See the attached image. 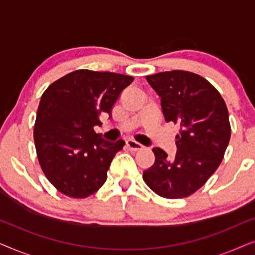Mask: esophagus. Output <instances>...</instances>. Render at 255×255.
I'll list each match as a JSON object with an SVG mask.
<instances>
[{
    "label": "esophagus",
    "instance_id": "esophagus-1",
    "mask_svg": "<svg viewBox=\"0 0 255 255\" xmlns=\"http://www.w3.org/2000/svg\"><path fill=\"white\" fill-rule=\"evenodd\" d=\"M127 146L128 149H131V151H139V149L144 148V146H142L140 142L135 141L133 139H128L127 141Z\"/></svg>",
    "mask_w": 255,
    "mask_h": 255
}]
</instances>
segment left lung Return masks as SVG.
<instances>
[{"mask_svg": "<svg viewBox=\"0 0 255 255\" xmlns=\"http://www.w3.org/2000/svg\"><path fill=\"white\" fill-rule=\"evenodd\" d=\"M161 99L166 122L180 127L176 155L154 147L155 161L142 174L159 196L175 200L190 196L221 165L231 137L229 113L218 90L208 80L186 71L147 75Z\"/></svg>", "mask_w": 255, "mask_h": 255, "instance_id": "8db88e82", "label": "left lung"}]
</instances>
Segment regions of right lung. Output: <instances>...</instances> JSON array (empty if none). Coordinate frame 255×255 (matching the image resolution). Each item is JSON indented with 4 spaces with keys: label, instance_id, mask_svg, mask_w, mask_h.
Here are the masks:
<instances>
[{
    "label": "right lung",
    "instance_id": "right-lung-1",
    "mask_svg": "<svg viewBox=\"0 0 255 255\" xmlns=\"http://www.w3.org/2000/svg\"><path fill=\"white\" fill-rule=\"evenodd\" d=\"M133 78L78 69L47 87L33 128L39 165L66 196L85 198L107 181V172L124 140L110 142L94 131L100 115L111 109Z\"/></svg>",
    "mask_w": 255,
    "mask_h": 255
}]
</instances>
